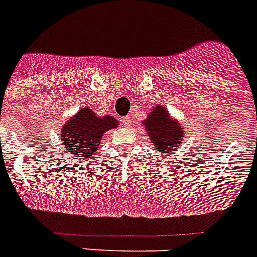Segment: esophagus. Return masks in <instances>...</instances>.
<instances>
[{
	"instance_id": "34e87169",
	"label": "esophagus",
	"mask_w": 257,
	"mask_h": 257,
	"mask_svg": "<svg viewBox=\"0 0 257 257\" xmlns=\"http://www.w3.org/2000/svg\"><path fill=\"white\" fill-rule=\"evenodd\" d=\"M122 123H123V126H130L131 123H133V117L131 115H126V117L122 118Z\"/></svg>"
}]
</instances>
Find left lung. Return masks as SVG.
I'll list each match as a JSON object with an SVG mask.
<instances>
[{
	"instance_id": "left-lung-1",
	"label": "left lung",
	"mask_w": 257,
	"mask_h": 257,
	"mask_svg": "<svg viewBox=\"0 0 257 257\" xmlns=\"http://www.w3.org/2000/svg\"><path fill=\"white\" fill-rule=\"evenodd\" d=\"M143 123L148 130V136L153 142V147L165 154H172L183 143V130L180 124L172 118L163 106L157 105Z\"/></svg>"
}]
</instances>
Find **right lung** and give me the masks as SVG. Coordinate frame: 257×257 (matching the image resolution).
<instances>
[{
    "label": "right lung",
    "instance_id": "add662e5",
    "mask_svg": "<svg viewBox=\"0 0 257 257\" xmlns=\"http://www.w3.org/2000/svg\"><path fill=\"white\" fill-rule=\"evenodd\" d=\"M118 126L110 115L97 117L91 109L82 108L76 117L70 118L61 130V145L76 158H90L99 148L105 131Z\"/></svg>",
    "mask_w": 257,
    "mask_h": 257
}]
</instances>
